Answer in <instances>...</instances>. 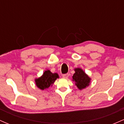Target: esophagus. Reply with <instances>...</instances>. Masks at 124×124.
Wrapping results in <instances>:
<instances>
[{
  "mask_svg": "<svg viewBox=\"0 0 124 124\" xmlns=\"http://www.w3.org/2000/svg\"><path fill=\"white\" fill-rule=\"evenodd\" d=\"M68 76H69V74L66 73V74H63L62 75V77L64 78H68Z\"/></svg>",
  "mask_w": 124,
  "mask_h": 124,
  "instance_id": "esophagus-1",
  "label": "esophagus"
}]
</instances>
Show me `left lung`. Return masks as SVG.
Returning <instances> with one entry per match:
<instances>
[{
  "instance_id": "1",
  "label": "left lung",
  "mask_w": 124,
  "mask_h": 124,
  "mask_svg": "<svg viewBox=\"0 0 124 124\" xmlns=\"http://www.w3.org/2000/svg\"><path fill=\"white\" fill-rule=\"evenodd\" d=\"M75 70V73H74L72 78L73 80L76 82V85L79 89H85L86 86H89L90 82V78L80 68H76Z\"/></svg>"
}]
</instances>
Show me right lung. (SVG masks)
Here are the masks:
<instances>
[{
	"label": "right lung",
	"mask_w": 124,
	"mask_h": 124,
	"mask_svg": "<svg viewBox=\"0 0 124 124\" xmlns=\"http://www.w3.org/2000/svg\"><path fill=\"white\" fill-rule=\"evenodd\" d=\"M58 78L59 76L57 73H52L50 70H47L45 71L41 78L35 80V83L38 88L41 90H44L52 85Z\"/></svg>",
	"instance_id": "right-lung-1"
}]
</instances>
